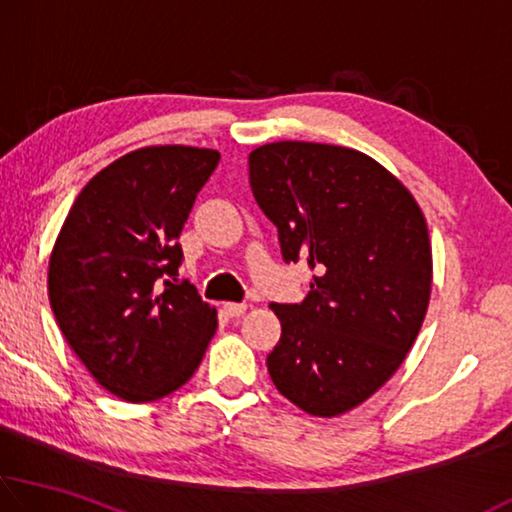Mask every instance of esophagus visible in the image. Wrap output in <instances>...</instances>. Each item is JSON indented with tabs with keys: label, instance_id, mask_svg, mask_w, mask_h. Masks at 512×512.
<instances>
[{
	"label": "esophagus",
	"instance_id": "34e87169",
	"mask_svg": "<svg viewBox=\"0 0 512 512\" xmlns=\"http://www.w3.org/2000/svg\"><path fill=\"white\" fill-rule=\"evenodd\" d=\"M245 311H247V304H238V302H226L224 304V313H226V316H231V318H238Z\"/></svg>",
	"mask_w": 512,
	"mask_h": 512
}]
</instances>
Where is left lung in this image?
Segmentation results:
<instances>
[{"label":"left lung","instance_id":"obj_1","mask_svg":"<svg viewBox=\"0 0 512 512\" xmlns=\"http://www.w3.org/2000/svg\"><path fill=\"white\" fill-rule=\"evenodd\" d=\"M254 199L279 229L286 261L306 263L300 304H272L281 338L267 371L290 403L338 416L398 371L432 288L428 224L412 192L371 155L316 141L249 153Z\"/></svg>","mask_w":512,"mask_h":512}]
</instances>
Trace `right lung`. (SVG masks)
Returning a JSON list of instances; mask_svg holds the SVG:
<instances>
[{
    "mask_svg": "<svg viewBox=\"0 0 512 512\" xmlns=\"http://www.w3.org/2000/svg\"><path fill=\"white\" fill-rule=\"evenodd\" d=\"M219 162L212 148L144 146L98 171L70 208L47 267L66 343L102 389L169 396L199 368L217 309L178 277L180 231Z\"/></svg>",
    "mask_w": 512,
    "mask_h": 512,
    "instance_id": "add662e5",
    "label": "right lung"
}]
</instances>
